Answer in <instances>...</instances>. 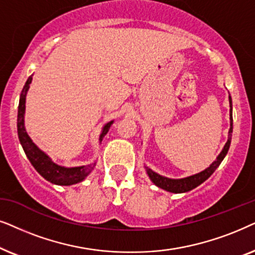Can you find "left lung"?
<instances>
[{"mask_svg":"<svg viewBox=\"0 0 255 255\" xmlns=\"http://www.w3.org/2000/svg\"><path fill=\"white\" fill-rule=\"evenodd\" d=\"M229 101H230V130H229V138H227V142L224 145L223 150L220 151V154L217 156L216 161H213V163L210 167H208L205 170H203L198 174H195L192 176H189V177H184V178H168L164 177V176L157 174V172L152 171L150 168L144 167L145 171L150 178V181L154 183L156 186L161 188L165 191L172 192V193H183V192H188L191 191L192 189L197 188L198 185H201L203 182H205L210 176H211L217 168L219 167V164L222 163V161L225 157L227 151L230 149V144H231V138H232V130H233V119H232V99H231V96L229 97Z\"/></svg>","mask_w":255,"mask_h":255,"instance_id":"8db88e82","label":"left lung"}]
</instances>
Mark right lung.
<instances>
[{
	"mask_svg": "<svg viewBox=\"0 0 255 255\" xmlns=\"http://www.w3.org/2000/svg\"><path fill=\"white\" fill-rule=\"evenodd\" d=\"M32 81V76H30L26 80V83L23 87L21 97H19V104H18V114H17V133H18V138L21 142L23 150H24L26 157L36 169L37 172L40 176H43L46 181L56 185H72L77 184V183L83 182L88 175L92 172V170L96 168L97 162L90 163L86 165H80V167H63V165L56 164L50 156L45 154L43 150L37 147L33 143L31 138L26 133L25 126H24V114H25V99L26 93H28L30 84ZM114 121L107 122L103 127V130L99 135V143L104 140L105 135L108 133L111 126L113 125Z\"/></svg>",
	"mask_w": 255,
	"mask_h": 255,
	"instance_id": "add662e5",
	"label": "right lung"
}]
</instances>
